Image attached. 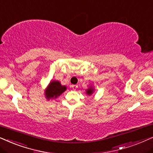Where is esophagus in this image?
Returning a JSON list of instances; mask_svg holds the SVG:
<instances>
[{
	"instance_id": "1",
	"label": "esophagus",
	"mask_w": 153,
	"mask_h": 153,
	"mask_svg": "<svg viewBox=\"0 0 153 153\" xmlns=\"http://www.w3.org/2000/svg\"><path fill=\"white\" fill-rule=\"evenodd\" d=\"M78 85H71V87H72V88L73 89H77V88H78Z\"/></svg>"
}]
</instances>
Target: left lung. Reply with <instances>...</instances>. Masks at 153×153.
Masks as SVG:
<instances>
[{"instance_id": "1", "label": "left lung", "mask_w": 153, "mask_h": 153, "mask_svg": "<svg viewBox=\"0 0 153 153\" xmlns=\"http://www.w3.org/2000/svg\"><path fill=\"white\" fill-rule=\"evenodd\" d=\"M87 94H89V95L93 93V89H91V88L89 89L87 91Z\"/></svg>"}]
</instances>
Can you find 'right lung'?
I'll return each instance as SVG.
<instances>
[{
  "mask_svg": "<svg viewBox=\"0 0 153 153\" xmlns=\"http://www.w3.org/2000/svg\"><path fill=\"white\" fill-rule=\"evenodd\" d=\"M66 87L62 86L59 81H52L47 89L45 96L48 99L56 98L66 91Z\"/></svg>",
  "mask_w": 153,
  "mask_h": 153,
  "instance_id": "add662e5",
  "label": "right lung"
}]
</instances>
